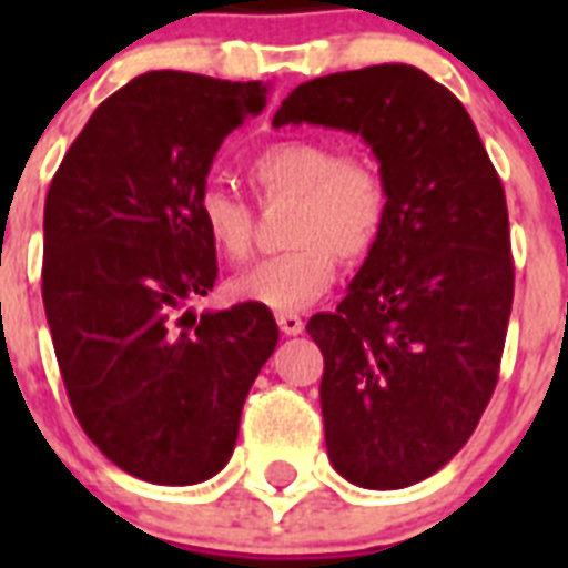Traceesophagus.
I'll return each instance as SVG.
<instances>
[{"mask_svg": "<svg viewBox=\"0 0 568 568\" xmlns=\"http://www.w3.org/2000/svg\"><path fill=\"white\" fill-rule=\"evenodd\" d=\"M276 324H280V329H283L285 336H297L303 329V318L301 315H294V312H280V315H276Z\"/></svg>", "mask_w": 568, "mask_h": 568, "instance_id": "1", "label": "esophagus"}]
</instances>
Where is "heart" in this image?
I'll use <instances>...</instances> for the list:
<instances>
[{"label": "heart", "mask_w": 568, "mask_h": 568, "mask_svg": "<svg viewBox=\"0 0 568 568\" xmlns=\"http://www.w3.org/2000/svg\"><path fill=\"white\" fill-rule=\"evenodd\" d=\"M247 173L265 200H294V247L232 276L235 301L274 312L306 310L333 285L338 256L359 262L383 239L388 189L368 155L336 153L318 138H285L262 146ZM196 221L226 258H244L253 247V209L235 191L205 185L196 194Z\"/></svg>", "instance_id": "obj_1"}]
</instances>
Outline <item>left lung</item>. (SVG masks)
I'll list each match as a JSON object with an SVG mask.
<instances>
[{
	"label": "left lung",
	"mask_w": 568,
	"mask_h": 568,
	"mask_svg": "<svg viewBox=\"0 0 568 568\" xmlns=\"http://www.w3.org/2000/svg\"><path fill=\"white\" fill-rule=\"evenodd\" d=\"M288 123L354 132L386 180L383 239L306 333L324 354L333 468L365 489H404L466 445L498 383L513 310L501 180L463 102L418 67L297 84L274 114Z\"/></svg>",
	"instance_id": "1"
}]
</instances>
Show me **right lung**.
Wrapping results in <instances>:
<instances>
[{
	"mask_svg": "<svg viewBox=\"0 0 568 568\" xmlns=\"http://www.w3.org/2000/svg\"><path fill=\"white\" fill-rule=\"evenodd\" d=\"M265 100L262 82L138 75L93 111L49 185L40 276L67 397L88 439L146 484H200L230 463L280 338L267 306L191 310L217 280L196 194Z\"/></svg>",
	"mask_w": 568,
	"mask_h": 568,
	"instance_id": "1",
	"label": "right lung"
}]
</instances>
